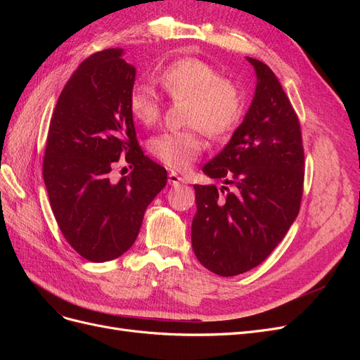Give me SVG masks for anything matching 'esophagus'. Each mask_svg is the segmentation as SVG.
Segmentation results:
<instances>
[{
  "label": "esophagus",
  "mask_w": 360,
  "mask_h": 360,
  "mask_svg": "<svg viewBox=\"0 0 360 360\" xmlns=\"http://www.w3.org/2000/svg\"><path fill=\"white\" fill-rule=\"evenodd\" d=\"M168 183L172 184V186H179V184L184 183V180L179 176L177 172H169L168 174Z\"/></svg>",
  "instance_id": "1"
}]
</instances>
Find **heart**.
<instances>
[{
  "label": "heart",
  "instance_id": "heart-1",
  "mask_svg": "<svg viewBox=\"0 0 360 360\" xmlns=\"http://www.w3.org/2000/svg\"><path fill=\"white\" fill-rule=\"evenodd\" d=\"M159 81L172 99H189L186 124L191 127L151 138L150 151L168 168L184 171L201 155L202 130L212 139H222L240 123L243 91L213 64L193 57L169 63ZM129 110L141 124L155 126L162 114V97L151 85L136 82L129 93Z\"/></svg>",
  "mask_w": 360,
  "mask_h": 360
}]
</instances>
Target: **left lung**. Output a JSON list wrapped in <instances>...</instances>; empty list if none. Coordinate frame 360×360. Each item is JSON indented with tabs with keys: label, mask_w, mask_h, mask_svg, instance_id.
<instances>
[{
	"label": "left lung",
	"mask_w": 360,
	"mask_h": 360,
	"mask_svg": "<svg viewBox=\"0 0 360 360\" xmlns=\"http://www.w3.org/2000/svg\"><path fill=\"white\" fill-rule=\"evenodd\" d=\"M246 60L257 75L252 103L230 143L202 168L224 186H193V252L219 276L240 275L263 263L297 217L303 193L297 114L267 64Z\"/></svg>",
	"instance_id": "obj_1"
}]
</instances>
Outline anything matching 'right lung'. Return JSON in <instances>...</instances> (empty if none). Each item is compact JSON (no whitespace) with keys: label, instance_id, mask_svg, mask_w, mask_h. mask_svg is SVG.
I'll return each instance as SVG.
<instances>
[{"label":"right lung","instance_id":"add662e5","mask_svg":"<svg viewBox=\"0 0 360 360\" xmlns=\"http://www.w3.org/2000/svg\"><path fill=\"white\" fill-rule=\"evenodd\" d=\"M123 49L84 60L51 117L43 180L64 238L85 259L103 263L136 240L148 204L165 188L167 169L141 150L129 93L136 70ZM126 155L133 171L117 184L110 167Z\"/></svg>","mask_w":360,"mask_h":360}]
</instances>
